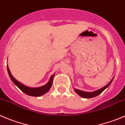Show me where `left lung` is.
I'll return each mask as SVG.
<instances>
[{"label": "left lung", "mask_w": 125, "mask_h": 125, "mask_svg": "<svg viewBox=\"0 0 125 125\" xmlns=\"http://www.w3.org/2000/svg\"><path fill=\"white\" fill-rule=\"evenodd\" d=\"M113 79H114V78H112V80L111 81H110V82L106 85V86H104L103 88L97 90V91H94V92H85V91H81V90H77V89H74L75 91V92L77 93L79 96L83 97V98H91V97H95V96H98V95L100 94L102 92H103V91H104V90H105V89H106L110 85V84L111 83V82H112Z\"/></svg>", "instance_id": "1"}]
</instances>
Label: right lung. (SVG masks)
<instances>
[{"label":"right lung","instance_id":"obj_1","mask_svg":"<svg viewBox=\"0 0 125 125\" xmlns=\"http://www.w3.org/2000/svg\"><path fill=\"white\" fill-rule=\"evenodd\" d=\"M7 70H8V74L10 76V78L12 80L13 82L22 91V92L26 94L29 95V96H35V97H37V96H40L42 95H43L44 94H45L46 93L48 92L49 91V90L50 89V88L52 87V83H53V77H54V74L52 75V77H51L50 79L49 82L46 84L44 86H41V87L39 88H29L28 86H26L25 85H22L21 83H20L19 82H18L15 78L12 76L11 72H10L9 68H8V66H7Z\"/></svg>","mask_w":125,"mask_h":125}]
</instances>
